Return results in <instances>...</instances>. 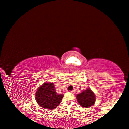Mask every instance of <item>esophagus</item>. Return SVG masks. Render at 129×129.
I'll return each mask as SVG.
<instances>
[{
  "mask_svg": "<svg viewBox=\"0 0 129 129\" xmlns=\"http://www.w3.org/2000/svg\"><path fill=\"white\" fill-rule=\"evenodd\" d=\"M70 92L72 93H75V90H71V91H69Z\"/></svg>",
  "mask_w": 129,
  "mask_h": 129,
  "instance_id": "1",
  "label": "esophagus"
}]
</instances>
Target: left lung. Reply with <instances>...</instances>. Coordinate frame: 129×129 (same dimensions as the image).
I'll use <instances>...</instances> for the list:
<instances>
[{
  "mask_svg": "<svg viewBox=\"0 0 129 129\" xmlns=\"http://www.w3.org/2000/svg\"><path fill=\"white\" fill-rule=\"evenodd\" d=\"M76 98L78 102L82 108H89L93 105L95 101V95L90 88L77 94Z\"/></svg>",
  "mask_w": 129,
  "mask_h": 129,
  "instance_id": "8db88e82",
  "label": "left lung"
}]
</instances>
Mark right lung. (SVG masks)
I'll use <instances>...</instances> for the list:
<instances>
[{
  "instance_id": "add662e5",
  "label": "right lung",
  "mask_w": 129,
  "mask_h": 129,
  "mask_svg": "<svg viewBox=\"0 0 129 129\" xmlns=\"http://www.w3.org/2000/svg\"><path fill=\"white\" fill-rule=\"evenodd\" d=\"M35 96L37 102L41 107L53 110L58 106L64 95L56 93L53 83L46 82L38 88Z\"/></svg>"
}]
</instances>
